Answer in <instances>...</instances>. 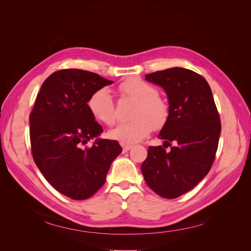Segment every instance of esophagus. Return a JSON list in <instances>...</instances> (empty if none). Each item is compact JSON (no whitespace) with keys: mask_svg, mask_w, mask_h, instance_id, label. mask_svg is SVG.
<instances>
[{"mask_svg":"<svg viewBox=\"0 0 251 251\" xmlns=\"http://www.w3.org/2000/svg\"><path fill=\"white\" fill-rule=\"evenodd\" d=\"M121 147H123V150H124V151H130V150L133 148V146H130V144H123V143H121Z\"/></svg>","mask_w":251,"mask_h":251,"instance_id":"esophagus-1","label":"esophagus"}]
</instances>
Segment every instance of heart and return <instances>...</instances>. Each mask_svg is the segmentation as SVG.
<instances>
[{
    "label": "heart",
    "mask_w": 251,
    "mask_h": 251,
    "mask_svg": "<svg viewBox=\"0 0 251 251\" xmlns=\"http://www.w3.org/2000/svg\"><path fill=\"white\" fill-rule=\"evenodd\" d=\"M119 92L134 100L130 111L131 120L125 121L109 132L111 139L121 143L132 144L139 142L151 132L160 130L168 123L170 104L158 90L151 83L139 77H132L121 82ZM88 109L92 116L100 123L112 126L116 120L115 101L107 88H100L90 95Z\"/></svg>",
    "instance_id": "1"
}]
</instances>
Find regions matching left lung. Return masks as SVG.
<instances>
[{
  "mask_svg": "<svg viewBox=\"0 0 251 251\" xmlns=\"http://www.w3.org/2000/svg\"><path fill=\"white\" fill-rule=\"evenodd\" d=\"M146 79L165 90L170 117L158 136L165 140L163 147H149L141 172L157 195L175 199L191 191L211 169L221 120L208 82L200 74L171 68L147 74ZM168 146L170 152L165 151Z\"/></svg>",
  "mask_w": 251,
  "mask_h": 251,
  "instance_id": "8db88e82",
  "label": "left lung"
}]
</instances>
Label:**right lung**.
<instances>
[{
	"mask_svg": "<svg viewBox=\"0 0 251 251\" xmlns=\"http://www.w3.org/2000/svg\"><path fill=\"white\" fill-rule=\"evenodd\" d=\"M113 83L80 69H62L43 82L30 113L33 160L57 192L73 200L92 197L123 149L116 140H89L102 133L88 109L95 90Z\"/></svg>",
	"mask_w": 251,
	"mask_h": 251,
	"instance_id": "obj_1",
	"label": "right lung"
}]
</instances>
